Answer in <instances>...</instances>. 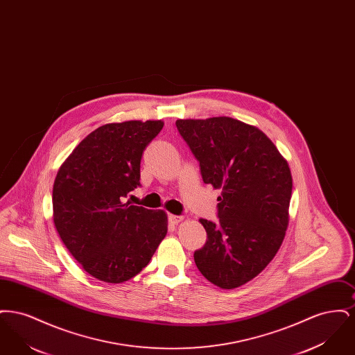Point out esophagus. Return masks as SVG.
<instances>
[{"mask_svg": "<svg viewBox=\"0 0 355 355\" xmlns=\"http://www.w3.org/2000/svg\"><path fill=\"white\" fill-rule=\"evenodd\" d=\"M182 220H184V217H181V216H174V214H170L169 216V222L171 225H177Z\"/></svg>", "mask_w": 355, "mask_h": 355, "instance_id": "esophagus-1", "label": "esophagus"}]
</instances>
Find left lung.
<instances>
[{
	"instance_id": "1",
	"label": "left lung",
	"mask_w": 355,
	"mask_h": 355,
	"mask_svg": "<svg viewBox=\"0 0 355 355\" xmlns=\"http://www.w3.org/2000/svg\"><path fill=\"white\" fill-rule=\"evenodd\" d=\"M175 125L200 162L203 182L220 190V220H200L207 239L194 262L216 286H242L270 263L286 234L293 189L287 161L268 135L238 119Z\"/></svg>"
}]
</instances>
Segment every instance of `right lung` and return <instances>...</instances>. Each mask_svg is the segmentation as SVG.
Here are the masks:
<instances>
[{
  "mask_svg": "<svg viewBox=\"0 0 355 355\" xmlns=\"http://www.w3.org/2000/svg\"><path fill=\"white\" fill-rule=\"evenodd\" d=\"M158 121L106 123L77 145L53 185V220L70 254L92 277L121 284L152 259L168 233L164 210L123 203L139 186L145 148Z\"/></svg>",
  "mask_w": 355,
  "mask_h": 355,
  "instance_id": "add662e5",
  "label": "right lung"
}]
</instances>
